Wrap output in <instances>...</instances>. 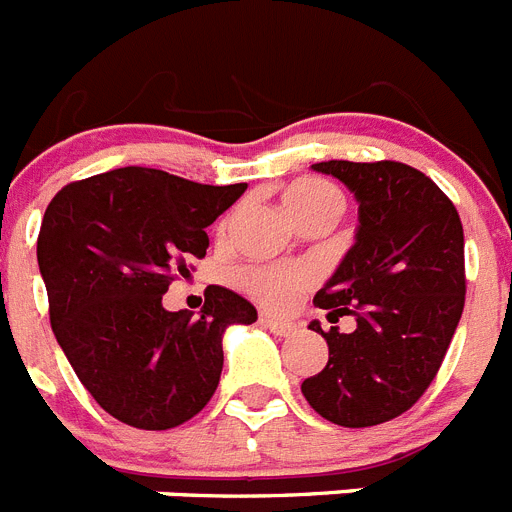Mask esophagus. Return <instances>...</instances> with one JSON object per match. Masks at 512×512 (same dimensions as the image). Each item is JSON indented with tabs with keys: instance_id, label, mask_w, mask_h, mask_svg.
Wrapping results in <instances>:
<instances>
[{
	"instance_id": "1",
	"label": "esophagus",
	"mask_w": 512,
	"mask_h": 512,
	"mask_svg": "<svg viewBox=\"0 0 512 512\" xmlns=\"http://www.w3.org/2000/svg\"><path fill=\"white\" fill-rule=\"evenodd\" d=\"M261 325L269 328L271 333H277V336H292L297 330L295 323H289V320H279V318H271V315H261Z\"/></svg>"
}]
</instances>
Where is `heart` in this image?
Listing matches in <instances>:
<instances>
[{"instance_id":"heart-1","label":"heart","mask_w":512,"mask_h":512,"mask_svg":"<svg viewBox=\"0 0 512 512\" xmlns=\"http://www.w3.org/2000/svg\"><path fill=\"white\" fill-rule=\"evenodd\" d=\"M282 207L295 223L300 217L330 215L338 217L343 210V194L325 179H297L282 192ZM310 284V274L305 269H269V266H251L241 271V287L248 295L271 307H284L300 295Z\"/></svg>"}]
</instances>
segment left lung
Returning a JSON list of instances; mask_svg holds the SVG:
<instances>
[{
  "instance_id": "1",
  "label": "left lung",
  "mask_w": 512,
  "mask_h": 512,
  "mask_svg": "<svg viewBox=\"0 0 512 512\" xmlns=\"http://www.w3.org/2000/svg\"><path fill=\"white\" fill-rule=\"evenodd\" d=\"M359 205L354 246L315 305L341 333L312 320L328 343V364L302 382L310 408L343 428L387 423L420 400L436 377L464 310V230L456 207L408 164L323 161Z\"/></svg>"
}]
</instances>
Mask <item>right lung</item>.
Here are the masks:
<instances>
[{"label": "right lung", "instance_id": "obj_1", "mask_svg": "<svg viewBox=\"0 0 512 512\" xmlns=\"http://www.w3.org/2000/svg\"><path fill=\"white\" fill-rule=\"evenodd\" d=\"M248 184L212 187L143 166L63 187L38 235L53 336L76 377L112 418L166 431L215 395L230 325L256 323L233 289L207 287L200 318L164 295L187 261L205 259V228Z\"/></svg>", "mask_w": 512, "mask_h": 512}]
</instances>
